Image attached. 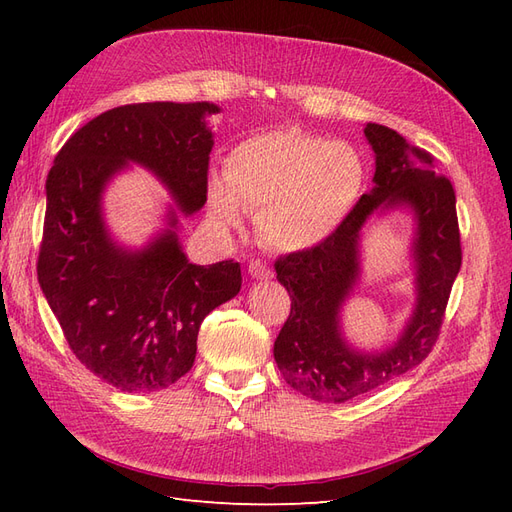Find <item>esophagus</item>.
I'll use <instances>...</instances> for the list:
<instances>
[{"label":"esophagus","instance_id":"esophagus-1","mask_svg":"<svg viewBox=\"0 0 512 512\" xmlns=\"http://www.w3.org/2000/svg\"><path fill=\"white\" fill-rule=\"evenodd\" d=\"M250 273H252V277H256V280H269V277H273L271 267H267L265 262L258 258L250 260Z\"/></svg>","mask_w":512,"mask_h":512}]
</instances>
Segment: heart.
Here are the masks:
<instances>
[{
    "mask_svg": "<svg viewBox=\"0 0 512 512\" xmlns=\"http://www.w3.org/2000/svg\"><path fill=\"white\" fill-rule=\"evenodd\" d=\"M363 183L365 166L354 147L299 130L269 132L230 153L226 181L209 185V209L224 226L241 222V207L258 211L262 241L299 252L346 220Z\"/></svg>",
    "mask_w": 512,
    "mask_h": 512,
    "instance_id": "1",
    "label": "heart"
}]
</instances>
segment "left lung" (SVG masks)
I'll list each match as a JSON object with an SVG mask.
<instances>
[{
	"instance_id": "1",
	"label": "left lung",
	"mask_w": 512,
	"mask_h": 512,
	"mask_svg": "<svg viewBox=\"0 0 512 512\" xmlns=\"http://www.w3.org/2000/svg\"><path fill=\"white\" fill-rule=\"evenodd\" d=\"M376 153L374 188L359 198L331 235L275 260L290 292V314L273 344L275 363L290 386L324 404H344L404 376L436 346L451 288L461 267L455 190L429 151L408 145L395 130L367 123ZM406 202L417 213V309L405 335L378 355L354 353L338 335V305L358 274V230L380 204Z\"/></svg>"
}]
</instances>
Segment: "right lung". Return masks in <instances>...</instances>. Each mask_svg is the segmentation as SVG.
Returning a JSON list of instances; mask_svg holds the SVG:
<instances>
[{"mask_svg":"<svg viewBox=\"0 0 512 512\" xmlns=\"http://www.w3.org/2000/svg\"><path fill=\"white\" fill-rule=\"evenodd\" d=\"M218 111L209 102L111 108L68 138L46 177L40 288L72 354L119 391L153 393L188 374L200 324L239 292L241 267L192 265L173 230L143 252L121 250L102 224L104 183L132 160L151 168L185 213L198 211L213 149L205 115Z\"/></svg>","mask_w":512,"mask_h":512,"instance_id":"1","label":"right lung"}]
</instances>
